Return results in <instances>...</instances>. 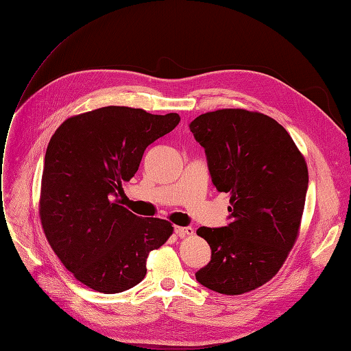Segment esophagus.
<instances>
[{"label":"esophagus","mask_w":351,"mask_h":351,"mask_svg":"<svg viewBox=\"0 0 351 351\" xmlns=\"http://www.w3.org/2000/svg\"><path fill=\"white\" fill-rule=\"evenodd\" d=\"M193 232H195V230L192 227H176V234L182 239L193 236Z\"/></svg>","instance_id":"1"}]
</instances>
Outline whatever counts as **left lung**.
Segmentation results:
<instances>
[{"label": "left lung", "mask_w": 351, "mask_h": 351, "mask_svg": "<svg viewBox=\"0 0 351 351\" xmlns=\"http://www.w3.org/2000/svg\"><path fill=\"white\" fill-rule=\"evenodd\" d=\"M190 132L204 146L212 183L230 193V224L200 227L212 250L196 272L209 290L237 295L272 280L300 231L309 173L291 136L271 117L241 108L202 114Z\"/></svg>", "instance_id": "8db88e82"}]
</instances>
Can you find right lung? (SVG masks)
<instances>
[{
	"label": "right lung",
	"mask_w": 351,
	"mask_h": 351,
	"mask_svg": "<svg viewBox=\"0 0 351 351\" xmlns=\"http://www.w3.org/2000/svg\"><path fill=\"white\" fill-rule=\"evenodd\" d=\"M178 121L176 112L111 105L73 115L52 134L40 224L61 263L89 289L114 294L139 284L149 253L173 234L171 222L137 217L114 197L139 169L146 147Z\"/></svg>",
	"instance_id": "right-lung-1"
}]
</instances>
